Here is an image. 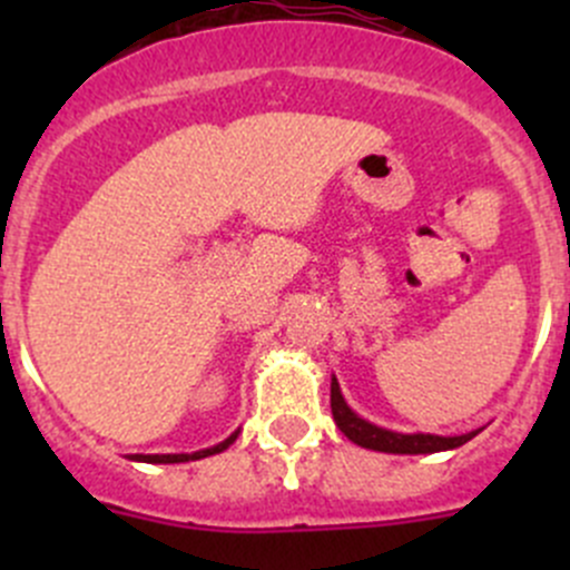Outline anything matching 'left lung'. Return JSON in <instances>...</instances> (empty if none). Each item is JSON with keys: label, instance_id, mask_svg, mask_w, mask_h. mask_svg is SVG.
Here are the masks:
<instances>
[{"label": "left lung", "instance_id": "1", "mask_svg": "<svg viewBox=\"0 0 570 570\" xmlns=\"http://www.w3.org/2000/svg\"><path fill=\"white\" fill-rule=\"evenodd\" d=\"M331 411L336 428L347 435L353 444L375 452H392V455H430V452H444L463 446L474 439L480 430H471L465 435H430V433H394V430L377 428V424L361 419L353 407L344 402L342 389L336 377H331Z\"/></svg>", "mask_w": 570, "mask_h": 570}]
</instances>
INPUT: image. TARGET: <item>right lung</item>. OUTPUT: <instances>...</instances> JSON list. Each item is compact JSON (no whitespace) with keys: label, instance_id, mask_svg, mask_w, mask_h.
<instances>
[{"label":"right lung","instance_id":"add662e5","mask_svg":"<svg viewBox=\"0 0 570 570\" xmlns=\"http://www.w3.org/2000/svg\"><path fill=\"white\" fill-rule=\"evenodd\" d=\"M239 430L237 433L228 435L226 441H220L217 446H209V450H200V452H193V455H131V461H140V463H187V461H200V458H209V455H217V452L228 450V446L237 441Z\"/></svg>","mask_w":570,"mask_h":570}]
</instances>
